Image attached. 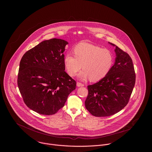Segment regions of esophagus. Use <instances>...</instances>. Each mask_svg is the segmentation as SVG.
I'll return each instance as SVG.
<instances>
[{
  "label": "esophagus",
  "instance_id": "1",
  "mask_svg": "<svg viewBox=\"0 0 152 152\" xmlns=\"http://www.w3.org/2000/svg\"><path fill=\"white\" fill-rule=\"evenodd\" d=\"M76 84H77V87H84V85L83 84H82V83H79V82H77Z\"/></svg>",
  "mask_w": 152,
  "mask_h": 152
}]
</instances>
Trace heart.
<instances>
[{"label": "heart", "mask_w": 152, "mask_h": 152, "mask_svg": "<svg viewBox=\"0 0 152 152\" xmlns=\"http://www.w3.org/2000/svg\"><path fill=\"white\" fill-rule=\"evenodd\" d=\"M75 56L65 55L64 64L68 74L74 76L82 68L79 77L85 80L88 78L92 81H98L105 77L113 64V56L106 48L92 44L82 42L73 49Z\"/></svg>", "instance_id": "1"}]
</instances>
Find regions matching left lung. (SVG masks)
Listing matches in <instances>:
<instances>
[{
	"label": "left lung",
	"instance_id": "8db88e82",
	"mask_svg": "<svg viewBox=\"0 0 152 152\" xmlns=\"http://www.w3.org/2000/svg\"><path fill=\"white\" fill-rule=\"evenodd\" d=\"M116 58L108 75L88 86L85 105L93 116L106 117L116 114L128 104L136 81L133 61L129 55L114 44Z\"/></svg>",
	"mask_w": 152,
	"mask_h": 152
}]
</instances>
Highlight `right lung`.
<instances>
[{"label":"right lung","mask_w":152,"mask_h":152,"mask_svg":"<svg viewBox=\"0 0 152 152\" xmlns=\"http://www.w3.org/2000/svg\"><path fill=\"white\" fill-rule=\"evenodd\" d=\"M60 39L43 41L20 62L18 86L24 103L37 113L51 115L64 106L76 83L65 72V46Z\"/></svg>","instance_id":"add662e5"}]
</instances>
